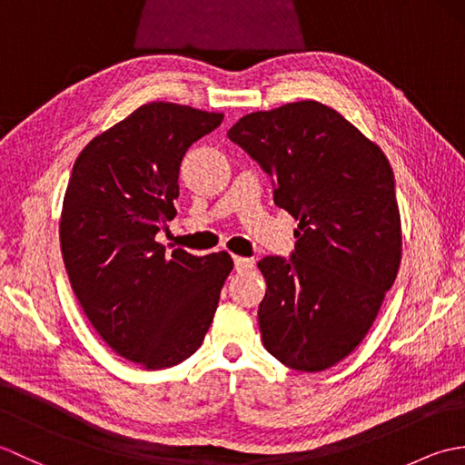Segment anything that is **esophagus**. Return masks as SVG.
<instances>
[{
    "mask_svg": "<svg viewBox=\"0 0 465 465\" xmlns=\"http://www.w3.org/2000/svg\"><path fill=\"white\" fill-rule=\"evenodd\" d=\"M233 268H235V272H250L253 268V260L233 255Z\"/></svg>",
    "mask_w": 465,
    "mask_h": 465,
    "instance_id": "esophagus-1",
    "label": "esophagus"
}]
</instances>
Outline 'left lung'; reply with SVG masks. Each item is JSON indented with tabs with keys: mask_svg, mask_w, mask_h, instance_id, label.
Instances as JSON below:
<instances>
[{
	"mask_svg": "<svg viewBox=\"0 0 465 465\" xmlns=\"http://www.w3.org/2000/svg\"><path fill=\"white\" fill-rule=\"evenodd\" d=\"M227 137L272 177L275 205L300 220L290 258L258 262L268 283L262 341L292 370H328L358 348L396 282L401 227L391 165L320 102L248 114Z\"/></svg>",
	"mask_w": 465,
	"mask_h": 465,
	"instance_id": "left-lung-1",
	"label": "left lung"
}]
</instances>
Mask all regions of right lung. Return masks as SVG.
Wrapping results in <instances>:
<instances>
[{"instance_id":"obj_1","label":"right lung","mask_w":465,"mask_h":465,"mask_svg":"<svg viewBox=\"0 0 465 465\" xmlns=\"http://www.w3.org/2000/svg\"><path fill=\"white\" fill-rule=\"evenodd\" d=\"M222 114L152 102L84 147L69 177L59 242L74 293L114 351L147 370L190 358L210 330L233 262L165 253L180 165Z\"/></svg>"}]
</instances>
